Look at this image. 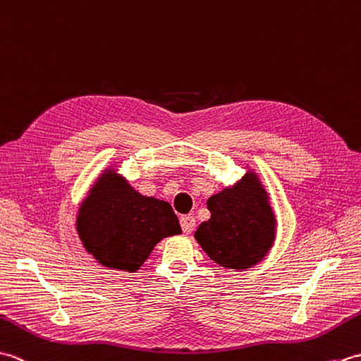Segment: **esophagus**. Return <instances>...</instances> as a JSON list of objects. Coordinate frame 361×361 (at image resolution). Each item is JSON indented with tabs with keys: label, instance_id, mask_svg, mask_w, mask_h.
<instances>
[{
	"label": "esophagus",
	"instance_id": "obj_1",
	"mask_svg": "<svg viewBox=\"0 0 361 361\" xmlns=\"http://www.w3.org/2000/svg\"><path fill=\"white\" fill-rule=\"evenodd\" d=\"M180 227L183 230V233H191V231H193L195 227H196V219L193 218V216H190V214L182 216V218H180Z\"/></svg>",
	"mask_w": 361,
	"mask_h": 361
}]
</instances>
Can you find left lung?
<instances>
[{"label":"left lung","instance_id":"8db88e82","mask_svg":"<svg viewBox=\"0 0 361 361\" xmlns=\"http://www.w3.org/2000/svg\"><path fill=\"white\" fill-rule=\"evenodd\" d=\"M212 216L195 233L208 258L227 270H247L266 258L275 244L278 219L269 190L253 168L233 185L208 197Z\"/></svg>","mask_w":361,"mask_h":361}]
</instances>
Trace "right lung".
Returning a JSON list of instances; mask_svg holds the SVG:
<instances>
[{"instance_id":"1","label":"right lung","mask_w":361,"mask_h":361,"mask_svg":"<svg viewBox=\"0 0 361 361\" xmlns=\"http://www.w3.org/2000/svg\"><path fill=\"white\" fill-rule=\"evenodd\" d=\"M116 166L105 168L87 190L78 205L75 230L95 262L134 274L156 244L182 230L170 204L139 193Z\"/></svg>"}]
</instances>
